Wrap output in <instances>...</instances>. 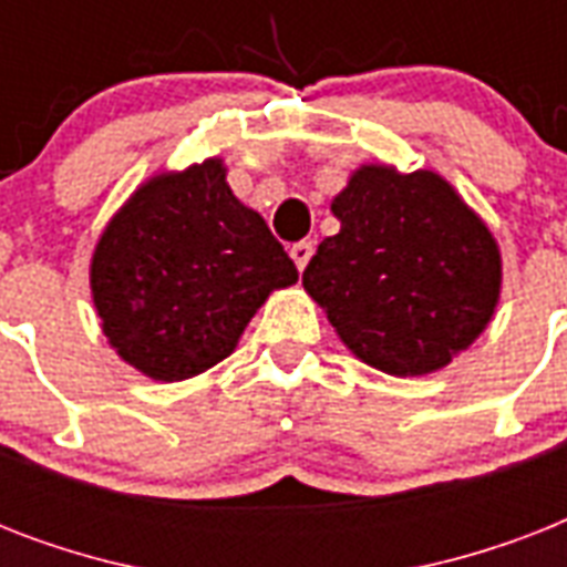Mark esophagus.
Instances as JSON below:
<instances>
[{
    "label": "esophagus",
    "mask_w": 567,
    "mask_h": 567,
    "mask_svg": "<svg viewBox=\"0 0 567 567\" xmlns=\"http://www.w3.org/2000/svg\"><path fill=\"white\" fill-rule=\"evenodd\" d=\"M311 252H315V244H311V240H297V244H293L291 258H293V265H297V270H306Z\"/></svg>",
    "instance_id": "1"
}]
</instances>
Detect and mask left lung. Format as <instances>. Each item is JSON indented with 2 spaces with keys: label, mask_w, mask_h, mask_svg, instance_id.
<instances>
[{
  "label": "left lung",
  "mask_w": 567,
  "mask_h": 567,
  "mask_svg": "<svg viewBox=\"0 0 567 567\" xmlns=\"http://www.w3.org/2000/svg\"><path fill=\"white\" fill-rule=\"evenodd\" d=\"M332 214L341 231L302 285L362 362L423 377L474 344L501 297V249L439 173L368 164Z\"/></svg>",
  "instance_id": "8db88e82"
}]
</instances>
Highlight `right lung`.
I'll return each instance as SVG.
<instances>
[{
    "label": "right lung",
    "mask_w": 567,
    "mask_h": 567,
    "mask_svg": "<svg viewBox=\"0 0 567 567\" xmlns=\"http://www.w3.org/2000/svg\"><path fill=\"white\" fill-rule=\"evenodd\" d=\"M293 282V261L265 217L235 199L217 158L137 188L91 265L102 332L123 362L162 382L223 362L270 291Z\"/></svg>",
    "instance_id": "right-lung-1"
}]
</instances>
